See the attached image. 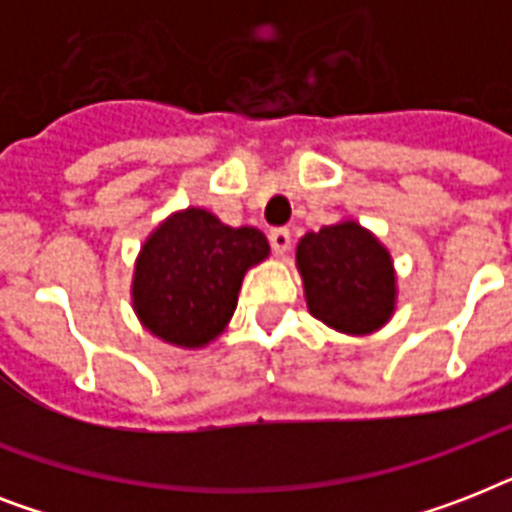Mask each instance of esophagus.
<instances>
[{"mask_svg":"<svg viewBox=\"0 0 512 512\" xmlns=\"http://www.w3.org/2000/svg\"><path fill=\"white\" fill-rule=\"evenodd\" d=\"M268 239H271V247L276 255H284V252H289V247H292V233H289V228H273V231L268 233Z\"/></svg>","mask_w":512,"mask_h":512,"instance_id":"obj_1","label":"esophagus"}]
</instances>
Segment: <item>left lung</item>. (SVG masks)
Masks as SVG:
<instances>
[{
  "label": "left lung",
  "instance_id": "1",
  "mask_svg": "<svg viewBox=\"0 0 512 512\" xmlns=\"http://www.w3.org/2000/svg\"><path fill=\"white\" fill-rule=\"evenodd\" d=\"M297 265L308 308L329 327L366 335L390 319L396 300L390 255L353 220L305 233L297 244Z\"/></svg>",
  "mask_w": 512,
  "mask_h": 512
}]
</instances>
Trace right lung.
Returning a JSON list of instances; mask_svg holds the SVG:
<instances>
[{
	"label": "right lung",
	"instance_id": "right-lung-1",
	"mask_svg": "<svg viewBox=\"0 0 512 512\" xmlns=\"http://www.w3.org/2000/svg\"><path fill=\"white\" fill-rule=\"evenodd\" d=\"M268 257L257 228L223 225L207 209H185L151 233L135 268V311L156 337L199 348L236 311L249 265Z\"/></svg>",
	"mask_w": 512,
	"mask_h": 512
}]
</instances>
